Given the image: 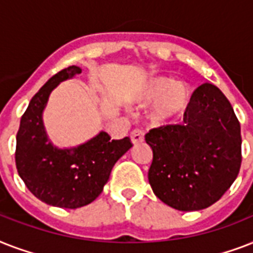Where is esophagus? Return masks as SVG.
Returning <instances> with one entry per match:
<instances>
[{
	"label": "esophagus",
	"instance_id": "34e87169",
	"mask_svg": "<svg viewBox=\"0 0 253 253\" xmlns=\"http://www.w3.org/2000/svg\"><path fill=\"white\" fill-rule=\"evenodd\" d=\"M131 142L134 144H138V143H142L144 140V131L142 128H134V130L130 132Z\"/></svg>",
	"mask_w": 253,
	"mask_h": 253
}]
</instances>
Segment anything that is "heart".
I'll list each match as a JSON object with an SVG mask.
<instances>
[{"label": "heart", "mask_w": 253, "mask_h": 253, "mask_svg": "<svg viewBox=\"0 0 253 253\" xmlns=\"http://www.w3.org/2000/svg\"><path fill=\"white\" fill-rule=\"evenodd\" d=\"M140 98L147 102L156 101L151 110V118L168 121L184 113L189 105L190 93L185 85L168 77H155L143 89Z\"/></svg>", "instance_id": "1"}]
</instances>
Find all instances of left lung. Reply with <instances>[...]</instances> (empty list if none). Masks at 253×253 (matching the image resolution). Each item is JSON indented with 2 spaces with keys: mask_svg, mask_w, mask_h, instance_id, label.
Listing matches in <instances>:
<instances>
[{
  "mask_svg": "<svg viewBox=\"0 0 253 253\" xmlns=\"http://www.w3.org/2000/svg\"><path fill=\"white\" fill-rule=\"evenodd\" d=\"M148 181L155 196L180 211L215 204L239 174L240 123L226 95L212 84L198 86L184 122L152 128Z\"/></svg>",
  "mask_w": 253,
  "mask_h": 253,
  "instance_id": "8db88e82",
  "label": "left lung"
}]
</instances>
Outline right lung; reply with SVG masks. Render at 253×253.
Here are the masks:
<instances>
[{
  "instance_id": "right-lung-1",
  "label": "right lung",
  "mask_w": 253,
  "mask_h": 253,
  "mask_svg": "<svg viewBox=\"0 0 253 253\" xmlns=\"http://www.w3.org/2000/svg\"><path fill=\"white\" fill-rule=\"evenodd\" d=\"M81 73L76 65L61 69L34 95L17 132L15 166L27 189L47 205L77 209L102 193L114 164L132 147L130 138L113 140L106 132L72 150H57L47 140L42 113L59 83Z\"/></svg>"
}]
</instances>
